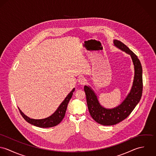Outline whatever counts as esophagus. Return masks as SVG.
<instances>
[{
  "label": "esophagus",
  "instance_id": "34e87169",
  "mask_svg": "<svg viewBox=\"0 0 156 156\" xmlns=\"http://www.w3.org/2000/svg\"><path fill=\"white\" fill-rule=\"evenodd\" d=\"M78 82L80 85H84L87 83V80L84 78V77H80L79 80H78Z\"/></svg>",
  "mask_w": 156,
  "mask_h": 156
}]
</instances>
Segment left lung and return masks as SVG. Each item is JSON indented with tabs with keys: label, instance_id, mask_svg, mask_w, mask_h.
<instances>
[{
	"label": "left lung",
	"instance_id": "1",
	"mask_svg": "<svg viewBox=\"0 0 156 156\" xmlns=\"http://www.w3.org/2000/svg\"><path fill=\"white\" fill-rule=\"evenodd\" d=\"M113 43L117 47L130 55L134 67V77L132 88L127 98L119 106L112 109L102 107L94 91L87 86L84 87L89 113L97 122L103 126H113L127 118L139 102L143 90L142 68L137 56L122 42L114 40Z\"/></svg>",
	"mask_w": 156,
	"mask_h": 156
}]
</instances>
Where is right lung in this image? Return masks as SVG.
<instances>
[{"mask_svg": "<svg viewBox=\"0 0 156 156\" xmlns=\"http://www.w3.org/2000/svg\"><path fill=\"white\" fill-rule=\"evenodd\" d=\"M74 88L67 95V97L65 98V100L63 101V102L60 105L58 109L56 111V112L51 115L50 116L43 119H34L30 118L26 116L19 109L20 113L21 115L22 116L23 118L29 123L30 124H32L35 126L38 127H41V128H48V127H51L57 126L59 124L63 118L65 116L66 112L67 110V105L70 100L73 94V92L74 91Z\"/></svg>", "mask_w": 156, "mask_h": 156, "instance_id": "obj_1", "label": "right lung"}]
</instances>
